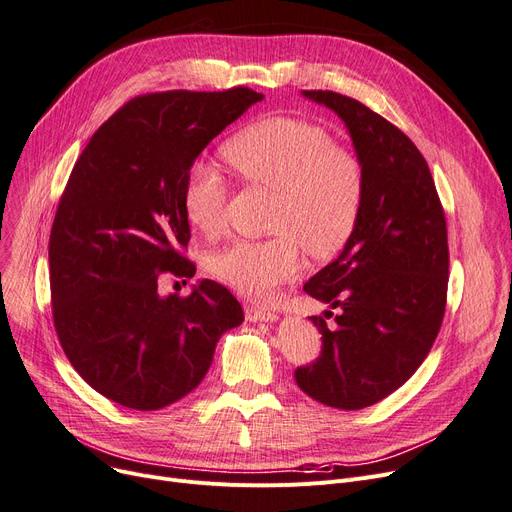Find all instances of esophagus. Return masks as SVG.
Returning a JSON list of instances; mask_svg holds the SVG:
<instances>
[{"instance_id": "1", "label": "esophagus", "mask_w": 512, "mask_h": 512, "mask_svg": "<svg viewBox=\"0 0 512 512\" xmlns=\"http://www.w3.org/2000/svg\"><path fill=\"white\" fill-rule=\"evenodd\" d=\"M245 317H248L250 321H275L277 313L269 311V309H260V306H254V304H248L245 306Z\"/></svg>"}]
</instances>
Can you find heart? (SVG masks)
<instances>
[{"mask_svg": "<svg viewBox=\"0 0 512 512\" xmlns=\"http://www.w3.org/2000/svg\"><path fill=\"white\" fill-rule=\"evenodd\" d=\"M250 187L277 191L267 239H241L214 252L210 273L245 298L264 300L304 269V248L334 258L357 231L367 176L357 153L334 145L311 119L269 115L237 132L222 149ZM229 182L216 168L197 166L182 191L191 227L216 239L227 229Z\"/></svg>", "mask_w": 512, "mask_h": 512, "instance_id": "obj_1", "label": "heart"}]
</instances>
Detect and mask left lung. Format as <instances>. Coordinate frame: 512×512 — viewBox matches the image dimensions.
<instances>
[{
    "mask_svg": "<svg viewBox=\"0 0 512 512\" xmlns=\"http://www.w3.org/2000/svg\"><path fill=\"white\" fill-rule=\"evenodd\" d=\"M304 96L336 111L367 176L357 231L342 254L304 283L330 302L336 327L313 317L321 353L296 367V382L338 410L374 405L410 380L441 330L447 302V222L418 147L363 102L332 90Z\"/></svg>",
    "mask_w": 512,
    "mask_h": 512,
    "instance_id": "obj_1",
    "label": "left lung"
}]
</instances>
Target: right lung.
Masks as SVG:
<instances>
[{
  "label": "right lung",
  "instance_id": "right-lung-1",
  "mask_svg": "<svg viewBox=\"0 0 512 512\" xmlns=\"http://www.w3.org/2000/svg\"><path fill=\"white\" fill-rule=\"evenodd\" d=\"M262 100L252 88L151 92L102 124L58 199L48 256L60 346L96 393L161 410L206 376L218 338L243 321L224 285L159 296L157 281L191 279L182 191L208 142Z\"/></svg>",
  "mask_w": 512,
  "mask_h": 512
}]
</instances>
